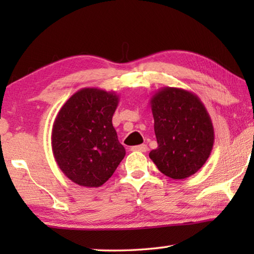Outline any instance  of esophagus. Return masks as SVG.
<instances>
[{"mask_svg": "<svg viewBox=\"0 0 254 254\" xmlns=\"http://www.w3.org/2000/svg\"><path fill=\"white\" fill-rule=\"evenodd\" d=\"M148 150L147 144H140V145H134V147L131 148V151H141L145 152Z\"/></svg>", "mask_w": 254, "mask_h": 254, "instance_id": "esophagus-1", "label": "esophagus"}]
</instances>
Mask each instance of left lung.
Wrapping results in <instances>:
<instances>
[{
  "label": "left lung",
  "instance_id": "8db88e82",
  "mask_svg": "<svg viewBox=\"0 0 254 254\" xmlns=\"http://www.w3.org/2000/svg\"><path fill=\"white\" fill-rule=\"evenodd\" d=\"M158 148L149 157L167 177L185 179L197 173L214 144V127L196 94L162 87L150 100Z\"/></svg>",
  "mask_w": 254,
  "mask_h": 254
}]
</instances>
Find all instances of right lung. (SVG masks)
I'll return each instance as SVG.
<instances>
[{
  "label": "right lung",
  "mask_w": 254,
  "mask_h": 254,
  "mask_svg": "<svg viewBox=\"0 0 254 254\" xmlns=\"http://www.w3.org/2000/svg\"><path fill=\"white\" fill-rule=\"evenodd\" d=\"M119 104L114 92L81 88L58 112L51 132L55 160L68 179L100 187L126 156L112 118Z\"/></svg>",
  "instance_id": "1"
}]
</instances>
